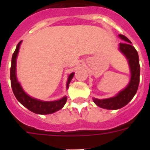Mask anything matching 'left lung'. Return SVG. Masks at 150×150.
I'll use <instances>...</instances> for the list:
<instances>
[{
    "label": "left lung",
    "mask_w": 150,
    "mask_h": 150,
    "mask_svg": "<svg viewBox=\"0 0 150 150\" xmlns=\"http://www.w3.org/2000/svg\"><path fill=\"white\" fill-rule=\"evenodd\" d=\"M123 43L119 44V50L125 56L130 69L131 78L128 84L115 96L106 99L93 98V101L99 107L107 110H118L128 104L137 91L140 82V67L137 50L132 46V42L124 35L119 34Z\"/></svg>",
    "instance_id": "obj_1"
}]
</instances>
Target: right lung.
I'll return each instance as SVG.
<instances>
[{"mask_svg":"<svg viewBox=\"0 0 150 150\" xmlns=\"http://www.w3.org/2000/svg\"><path fill=\"white\" fill-rule=\"evenodd\" d=\"M22 41L18 43L14 53L13 54L11 62V68H10V80H11V86L13 89V94L16 96L18 102L25 107L31 112L37 113V114L46 115L51 114L56 111L59 110L64 106L67 101V97L64 96L61 99L57 100H52V101H44L39 99L34 98L28 95L24 91L22 86L18 81L16 76V59L18 56V52ZM74 76V73H71L67 78V82L66 84V88H69V84L71 83V79Z\"/></svg>","mask_w":150,"mask_h":150,"instance_id":"right-lung-1","label":"right lung"}]
</instances>
